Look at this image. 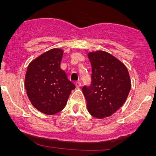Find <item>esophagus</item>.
<instances>
[{"instance_id": "1", "label": "esophagus", "mask_w": 156, "mask_h": 156, "mask_svg": "<svg viewBox=\"0 0 156 156\" xmlns=\"http://www.w3.org/2000/svg\"><path fill=\"white\" fill-rule=\"evenodd\" d=\"M81 85H82V83L80 82H75V86L76 88H79V87H81Z\"/></svg>"}]
</instances>
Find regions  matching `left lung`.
Listing matches in <instances>:
<instances>
[{
    "label": "left lung",
    "instance_id": "8db88e82",
    "mask_svg": "<svg viewBox=\"0 0 156 156\" xmlns=\"http://www.w3.org/2000/svg\"><path fill=\"white\" fill-rule=\"evenodd\" d=\"M91 65V83L83 87L87 109L91 116L104 119L125 103L131 82L126 66L109 53L99 50L88 53Z\"/></svg>",
    "mask_w": 156,
    "mask_h": 156
}]
</instances>
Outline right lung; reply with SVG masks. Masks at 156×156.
Here are the masks:
<instances>
[{"instance_id":"1","label":"right lung","mask_w":156,"mask_h":156,"mask_svg":"<svg viewBox=\"0 0 156 156\" xmlns=\"http://www.w3.org/2000/svg\"><path fill=\"white\" fill-rule=\"evenodd\" d=\"M63 50H50L29 64L25 87L31 104L44 114L52 115L65 108L75 85L60 68Z\"/></svg>"}]
</instances>
